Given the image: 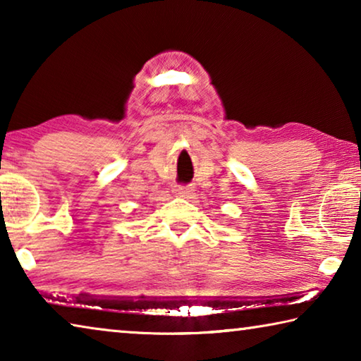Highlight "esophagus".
<instances>
[{
  "label": "esophagus",
  "mask_w": 361,
  "mask_h": 361,
  "mask_svg": "<svg viewBox=\"0 0 361 361\" xmlns=\"http://www.w3.org/2000/svg\"><path fill=\"white\" fill-rule=\"evenodd\" d=\"M176 194H178L180 197L191 199L194 195V188L192 186H180L178 189H176Z\"/></svg>",
  "instance_id": "34e87169"
}]
</instances>
